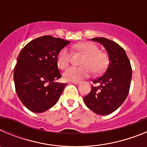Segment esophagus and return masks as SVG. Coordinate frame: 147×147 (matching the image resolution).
Listing matches in <instances>:
<instances>
[{"instance_id":"34e87169","label":"esophagus","mask_w":147,"mask_h":147,"mask_svg":"<svg viewBox=\"0 0 147 147\" xmlns=\"http://www.w3.org/2000/svg\"><path fill=\"white\" fill-rule=\"evenodd\" d=\"M71 82L73 83V84H76V85H77V84H80V81H71Z\"/></svg>"}]
</instances>
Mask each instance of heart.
Returning a JSON list of instances; mask_svg holds the SVG:
<instances>
[{"label": "heart", "instance_id": "heart-1", "mask_svg": "<svg viewBox=\"0 0 147 147\" xmlns=\"http://www.w3.org/2000/svg\"><path fill=\"white\" fill-rule=\"evenodd\" d=\"M74 49L85 55L80 67H70L63 74L66 81H79L88 77L92 71L94 74L103 72L109 63L108 55L106 52L99 51L96 45L89 42H83L74 45ZM71 61V53L67 48L61 49L57 55V65L61 69H65Z\"/></svg>", "mask_w": 147, "mask_h": 147}]
</instances>
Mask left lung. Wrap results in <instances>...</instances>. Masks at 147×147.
<instances>
[{"label": "left lung", "instance_id": "obj_1", "mask_svg": "<svg viewBox=\"0 0 147 147\" xmlns=\"http://www.w3.org/2000/svg\"><path fill=\"white\" fill-rule=\"evenodd\" d=\"M91 40L102 44L109 56L108 67L104 75L93 80L91 91L83 99L87 107L98 115H109L117 110L129 93L132 67L125 51L114 41L95 37Z\"/></svg>", "mask_w": 147, "mask_h": 147}]
</instances>
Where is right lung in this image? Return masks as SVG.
Here are the masks:
<instances>
[{
	"label": "right lung",
	"mask_w": 147,
	"mask_h": 147,
	"mask_svg": "<svg viewBox=\"0 0 147 147\" xmlns=\"http://www.w3.org/2000/svg\"><path fill=\"white\" fill-rule=\"evenodd\" d=\"M70 41L49 35L37 37L21 50L14 69L17 94L26 108L45 112L60 97L66 84L56 82L61 78L57 55Z\"/></svg>",
	"instance_id": "obj_1"
}]
</instances>
